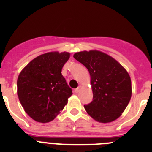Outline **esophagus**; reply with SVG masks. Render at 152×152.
<instances>
[{"label": "esophagus", "mask_w": 152, "mask_h": 152, "mask_svg": "<svg viewBox=\"0 0 152 152\" xmlns=\"http://www.w3.org/2000/svg\"><path fill=\"white\" fill-rule=\"evenodd\" d=\"M80 88H81V86H78V88H76V89H75V92L76 93H78L79 91H80Z\"/></svg>", "instance_id": "obj_1"}]
</instances>
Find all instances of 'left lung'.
I'll return each instance as SVG.
<instances>
[{
    "label": "left lung",
    "mask_w": 152,
    "mask_h": 152,
    "mask_svg": "<svg viewBox=\"0 0 152 152\" xmlns=\"http://www.w3.org/2000/svg\"><path fill=\"white\" fill-rule=\"evenodd\" d=\"M74 58L88 68L93 100L84 105L90 116L100 123H110L121 116L129 103V75L116 60L96 50L77 52Z\"/></svg>",
    "instance_id": "obj_1"
}]
</instances>
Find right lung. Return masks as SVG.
Listing matches in <instances>:
<instances>
[{
    "mask_svg": "<svg viewBox=\"0 0 152 152\" xmlns=\"http://www.w3.org/2000/svg\"><path fill=\"white\" fill-rule=\"evenodd\" d=\"M70 53L52 52L36 57L20 73L17 95L24 110L39 123H49L64 109L72 90L61 75Z\"/></svg>",
    "mask_w": 152,
    "mask_h": 152,
    "instance_id": "add662e5",
    "label": "right lung"
}]
</instances>
